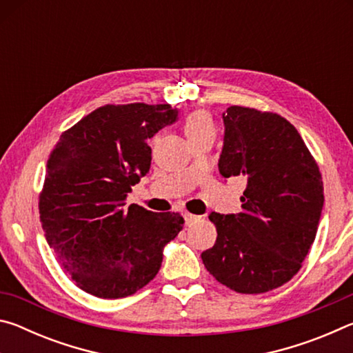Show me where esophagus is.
<instances>
[{"instance_id": "obj_1", "label": "esophagus", "mask_w": 353, "mask_h": 353, "mask_svg": "<svg viewBox=\"0 0 353 353\" xmlns=\"http://www.w3.org/2000/svg\"><path fill=\"white\" fill-rule=\"evenodd\" d=\"M185 221H187V224H193L194 221H198L201 216H196V214H191V213H185Z\"/></svg>"}]
</instances>
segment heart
Returning <instances> with one entry per match:
<instances>
[{"mask_svg": "<svg viewBox=\"0 0 353 353\" xmlns=\"http://www.w3.org/2000/svg\"><path fill=\"white\" fill-rule=\"evenodd\" d=\"M183 132L188 141L204 134H214V124L210 113L205 110H196L190 113L183 123Z\"/></svg>", "mask_w": 353, "mask_h": 353, "instance_id": "1", "label": "heart"}]
</instances>
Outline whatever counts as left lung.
Listing matches in <instances>:
<instances>
[{
  "label": "left lung",
  "mask_w": 353,
  "mask_h": 353,
  "mask_svg": "<svg viewBox=\"0 0 353 353\" xmlns=\"http://www.w3.org/2000/svg\"><path fill=\"white\" fill-rule=\"evenodd\" d=\"M223 177H244L241 212L208 219L216 243L201 254L207 271L243 294L279 288L296 276L318 232L324 207L319 166L283 117L232 105L223 113Z\"/></svg>",
  "instance_id": "obj_1"
}]
</instances>
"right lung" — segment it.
<instances>
[{
  "label": "right lung",
  "mask_w": 353,
  "mask_h": 353,
  "mask_svg": "<svg viewBox=\"0 0 353 353\" xmlns=\"http://www.w3.org/2000/svg\"><path fill=\"white\" fill-rule=\"evenodd\" d=\"M170 104H107L61 135L39 210L46 241L76 285L103 299L132 296L157 276L179 213H154L128 193L151 166V139L176 123Z\"/></svg>",
  "instance_id": "1"
}]
</instances>
